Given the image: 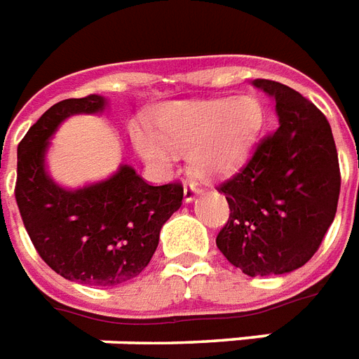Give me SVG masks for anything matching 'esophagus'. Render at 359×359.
Segmentation results:
<instances>
[{"instance_id":"esophagus-1","label":"esophagus","mask_w":359,"mask_h":359,"mask_svg":"<svg viewBox=\"0 0 359 359\" xmlns=\"http://www.w3.org/2000/svg\"><path fill=\"white\" fill-rule=\"evenodd\" d=\"M201 188L196 182H187L184 184V201H194L196 196H200Z\"/></svg>"}]
</instances>
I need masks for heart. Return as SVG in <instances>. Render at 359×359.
<instances>
[{
    "mask_svg": "<svg viewBox=\"0 0 359 359\" xmlns=\"http://www.w3.org/2000/svg\"><path fill=\"white\" fill-rule=\"evenodd\" d=\"M261 119V108L249 97L177 104L159 118V137L140 127L133 140L140 156L159 171H171L177 154L188 152L196 175L213 177L245 154Z\"/></svg>",
    "mask_w": 359,
    "mask_h": 359,
    "instance_id": "b5f03b06",
    "label": "heart"
}]
</instances>
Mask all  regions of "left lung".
Masks as SVG:
<instances>
[{
	"instance_id": "obj_1",
	"label": "left lung",
	"mask_w": 359,
	"mask_h": 359,
	"mask_svg": "<svg viewBox=\"0 0 359 359\" xmlns=\"http://www.w3.org/2000/svg\"><path fill=\"white\" fill-rule=\"evenodd\" d=\"M276 100L278 127L219 187L230 217L217 236L228 262L247 276L306 264L335 219L341 171L325 116L287 85L255 79Z\"/></svg>"
}]
</instances>
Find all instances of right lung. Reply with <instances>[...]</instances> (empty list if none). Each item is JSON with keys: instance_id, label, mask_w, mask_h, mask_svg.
<instances>
[{"instance_id": "obj_1", "label": "right lung", "mask_w": 359, "mask_h": 359, "mask_svg": "<svg viewBox=\"0 0 359 359\" xmlns=\"http://www.w3.org/2000/svg\"><path fill=\"white\" fill-rule=\"evenodd\" d=\"M104 106L98 95L60 100L28 129L17 152L15 198L32 243L57 274L85 285H119L139 276L184 194L179 182L148 184L129 165L78 190L49 177L45 154L58 126Z\"/></svg>"}]
</instances>
